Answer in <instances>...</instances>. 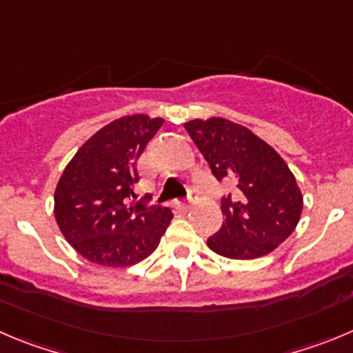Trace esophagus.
<instances>
[{
  "mask_svg": "<svg viewBox=\"0 0 353 353\" xmlns=\"http://www.w3.org/2000/svg\"><path fill=\"white\" fill-rule=\"evenodd\" d=\"M192 203H193V199H192V196H190V200H188V202L181 203V209H183V210H190V209H192Z\"/></svg>",
  "mask_w": 353,
  "mask_h": 353,
  "instance_id": "34e87169",
  "label": "esophagus"
}]
</instances>
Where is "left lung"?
I'll use <instances>...</instances> for the list:
<instances>
[{"label": "left lung", "mask_w": 353, "mask_h": 353, "mask_svg": "<svg viewBox=\"0 0 353 353\" xmlns=\"http://www.w3.org/2000/svg\"><path fill=\"white\" fill-rule=\"evenodd\" d=\"M190 137L216 176L235 192L221 199L225 216L207 245L230 259L270 254L298 226L303 195L294 174L270 144L249 128L225 118L184 123Z\"/></svg>", "instance_id": "8db88e82"}]
</instances>
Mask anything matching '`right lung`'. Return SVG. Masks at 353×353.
<instances>
[{
    "label": "right lung",
    "instance_id": "1",
    "mask_svg": "<svg viewBox=\"0 0 353 353\" xmlns=\"http://www.w3.org/2000/svg\"><path fill=\"white\" fill-rule=\"evenodd\" d=\"M161 118L130 114L95 132L65 165L54 196L55 221L78 254L102 266L143 261L170 225L167 207L130 203L137 160Z\"/></svg>",
    "mask_w": 353,
    "mask_h": 353
}]
</instances>
